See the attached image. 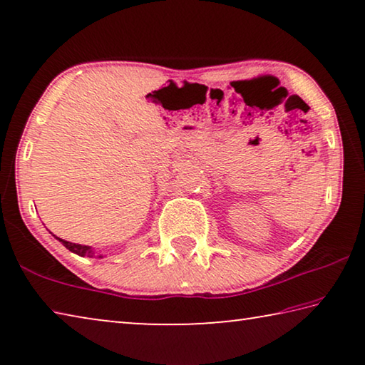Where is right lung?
Returning a JSON list of instances; mask_svg holds the SVG:
<instances>
[{
    "label": "right lung",
    "instance_id": "obj_1",
    "mask_svg": "<svg viewBox=\"0 0 365 365\" xmlns=\"http://www.w3.org/2000/svg\"><path fill=\"white\" fill-rule=\"evenodd\" d=\"M58 238V237H56ZM61 243H63L67 250L69 251H72V252H76V255H78V256H86V257H93V255H95V251L90 248V246H85V245H76V243H71V242H66V240H61V238H58ZM98 257H103L101 255L98 256Z\"/></svg>",
    "mask_w": 365,
    "mask_h": 365
}]
</instances>
